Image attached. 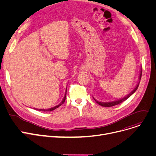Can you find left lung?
<instances>
[{"label":"left lung","instance_id":"obj_1","mask_svg":"<svg viewBox=\"0 0 156 156\" xmlns=\"http://www.w3.org/2000/svg\"><path fill=\"white\" fill-rule=\"evenodd\" d=\"M142 70H141V71H140V77H139V82H138V84H137V85H136V86L135 87V88L132 91V92H131L129 95H127L126 96H125V98H122V99H119V100L115 101L108 102V103H107V102H106V103H104V102H99V101H98L97 100H96V99L93 98L95 100V101H96L98 105H101V106H105V107H111V106H113L117 105H118V104H120V103H121L125 101V100H126L130 96H131L135 92V91L136 90V89H138L139 86V84H140V82L141 77H142Z\"/></svg>","mask_w":156,"mask_h":156}]
</instances>
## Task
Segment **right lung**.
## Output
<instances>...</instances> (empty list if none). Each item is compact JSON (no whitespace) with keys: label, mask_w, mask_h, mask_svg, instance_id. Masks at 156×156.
<instances>
[{"label":"right lung","mask_w":156,"mask_h":156,"mask_svg":"<svg viewBox=\"0 0 156 156\" xmlns=\"http://www.w3.org/2000/svg\"><path fill=\"white\" fill-rule=\"evenodd\" d=\"M66 94H67V90H66V93L65 96H64V98H63V100H62V101L61 103L59 104L58 105H57V106H55V107H53V108H49V109H38V111H40V112H51V111L54 110V109H55L56 108H58L60 106H61L62 104L64 103V102H65V101H66ZM37 110H38V109H37Z\"/></svg>","instance_id":"obj_1"}]
</instances>
